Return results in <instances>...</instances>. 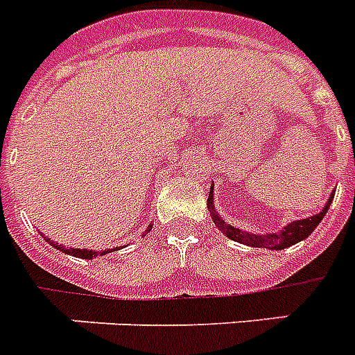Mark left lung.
Returning a JSON list of instances; mask_svg holds the SVG:
<instances>
[{
  "label": "left lung",
  "instance_id": "obj_1",
  "mask_svg": "<svg viewBox=\"0 0 355 355\" xmlns=\"http://www.w3.org/2000/svg\"><path fill=\"white\" fill-rule=\"evenodd\" d=\"M334 195H336V193H332V195L328 197L327 204H324V207H322L318 215H313V217H308V218H301V220H293V223L281 227L277 233H266V235L244 232V230H239V227L227 224L223 218V215H218L217 209H215V200H213V184L211 187H209L207 209H209V217L213 218L215 226H217L227 239H232V241H235V243L246 244V246L266 248V250H275V252H277V250H284V248H290L293 246V244L301 243V241H304L308 235H312L313 230L319 226V223H321L322 218H324V215H327L328 207H330V204H332L334 200Z\"/></svg>",
  "mask_w": 355,
  "mask_h": 355
}]
</instances>
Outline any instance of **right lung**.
I'll use <instances>...</instances> for the list:
<instances>
[{"label": "right lung", "instance_id": "1", "mask_svg": "<svg viewBox=\"0 0 355 355\" xmlns=\"http://www.w3.org/2000/svg\"><path fill=\"white\" fill-rule=\"evenodd\" d=\"M151 227H153V224H149L148 230H146V233L151 232ZM42 237L45 239V241H47V243L51 244V246L56 248V250H60V252L67 253V255H73V257H78V259H94V257H100V255H105V253L116 252V250H111V248H109V250H100V252H98V250H85V248H83V250H80V248H65V246H63V244L53 243V241L45 237V235H42Z\"/></svg>", "mask_w": 355, "mask_h": 355}]
</instances>
